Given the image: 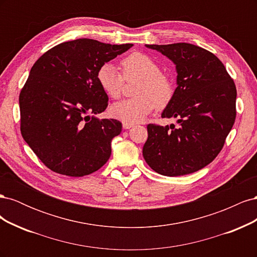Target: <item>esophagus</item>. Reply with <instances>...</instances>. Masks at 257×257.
Listing matches in <instances>:
<instances>
[{
  "label": "esophagus",
  "instance_id": "34e87169",
  "mask_svg": "<svg viewBox=\"0 0 257 257\" xmlns=\"http://www.w3.org/2000/svg\"><path fill=\"white\" fill-rule=\"evenodd\" d=\"M122 125H123V128L130 130L131 127L134 126V124L133 123H127V122H122Z\"/></svg>",
  "mask_w": 257,
  "mask_h": 257
}]
</instances>
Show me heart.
Masks as SVG:
<instances>
[{
	"mask_svg": "<svg viewBox=\"0 0 257 257\" xmlns=\"http://www.w3.org/2000/svg\"><path fill=\"white\" fill-rule=\"evenodd\" d=\"M126 80L141 79L135 90L136 97L122 99L110 107V114L122 122L137 123L150 114L155 107L164 108L174 97V83L161 73L160 65L142 52L128 54L121 62ZM100 89L110 98L119 97L123 76L110 62L102 64L96 73Z\"/></svg>",
	"mask_w": 257,
	"mask_h": 257,
	"instance_id": "heart-1",
	"label": "heart"
}]
</instances>
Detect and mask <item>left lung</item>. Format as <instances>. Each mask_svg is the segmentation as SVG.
Instances as JSON below:
<instances>
[{
    "label": "left lung",
    "mask_w": 257,
    "mask_h": 257,
    "mask_svg": "<svg viewBox=\"0 0 257 257\" xmlns=\"http://www.w3.org/2000/svg\"><path fill=\"white\" fill-rule=\"evenodd\" d=\"M176 65L177 88L162 118L175 124H149L144 159L154 172L184 176L204 168L220 153L236 119L234 80L213 53L188 43L146 45Z\"/></svg>",
    "instance_id": "8db88e82"
}]
</instances>
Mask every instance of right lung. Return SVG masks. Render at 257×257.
Instances as JSON below:
<instances>
[{"instance_id": "right-lung-1", "label": "right lung", "mask_w": 257, "mask_h": 257, "mask_svg": "<svg viewBox=\"0 0 257 257\" xmlns=\"http://www.w3.org/2000/svg\"><path fill=\"white\" fill-rule=\"evenodd\" d=\"M131 47L79 38L51 48L31 68L19 96L21 134L52 172L82 177L109 160L122 123L96 116L108 105L96 73Z\"/></svg>"}]
</instances>
